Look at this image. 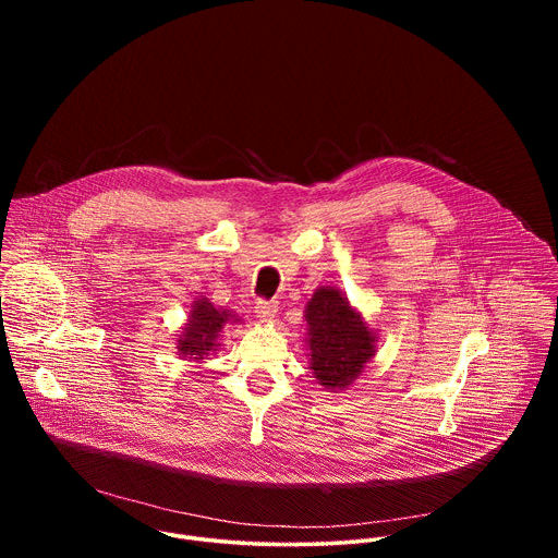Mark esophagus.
<instances>
[{"label": "esophagus", "instance_id": "obj_1", "mask_svg": "<svg viewBox=\"0 0 558 558\" xmlns=\"http://www.w3.org/2000/svg\"><path fill=\"white\" fill-rule=\"evenodd\" d=\"M254 313L260 323H269L274 320V317L278 315V304L276 302H269V300H258L256 306H254Z\"/></svg>", "mask_w": 558, "mask_h": 558}]
</instances>
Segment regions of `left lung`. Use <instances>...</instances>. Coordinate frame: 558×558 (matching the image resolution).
Masks as SVG:
<instances>
[{
  "instance_id": "8db88e82",
  "label": "left lung",
  "mask_w": 558,
  "mask_h": 558,
  "mask_svg": "<svg viewBox=\"0 0 558 558\" xmlns=\"http://www.w3.org/2000/svg\"><path fill=\"white\" fill-rule=\"evenodd\" d=\"M308 371L329 392L349 388L377 353V331L338 287H317L304 306Z\"/></svg>"
}]
</instances>
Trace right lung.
Here are the masks:
<instances>
[{"label": "right lung", "mask_w": 558, "mask_h": 558, "mask_svg": "<svg viewBox=\"0 0 558 558\" xmlns=\"http://www.w3.org/2000/svg\"><path fill=\"white\" fill-rule=\"evenodd\" d=\"M241 323L233 311L214 306L207 298H196L192 302V311L187 315V323L181 327L177 338V349L181 360L201 364L207 355H214L220 347V336L227 325Z\"/></svg>", "instance_id": "right-lung-1"}]
</instances>
